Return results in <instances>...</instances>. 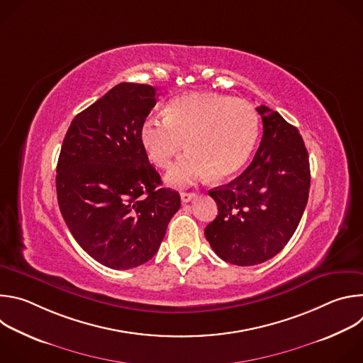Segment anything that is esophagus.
Returning a JSON list of instances; mask_svg holds the SVG:
<instances>
[{"mask_svg": "<svg viewBox=\"0 0 363 363\" xmlns=\"http://www.w3.org/2000/svg\"><path fill=\"white\" fill-rule=\"evenodd\" d=\"M195 196H196L195 192H181V201L182 202H189Z\"/></svg>", "mask_w": 363, "mask_h": 363, "instance_id": "esophagus-1", "label": "esophagus"}]
</instances>
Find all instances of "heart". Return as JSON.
Wrapping results in <instances>:
<instances>
[{
    "label": "heart",
    "mask_w": 363,
    "mask_h": 363,
    "mask_svg": "<svg viewBox=\"0 0 363 363\" xmlns=\"http://www.w3.org/2000/svg\"><path fill=\"white\" fill-rule=\"evenodd\" d=\"M167 116H147L139 130L150 162L168 168L185 149L189 153L169 169L167 182L185 186L211 174L224 181L242 169L254 150L260 121L245 100L217 93H186L169 101Z\"/></svg>",
    "instance_id": "b5f03b06"
}]
</instances>
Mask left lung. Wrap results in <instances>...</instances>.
Wrapping results in <instances>:
<instances>
[{
  "instance_id": "8db88e82",
  "label": "left lung",
  "mask_w": 363,
  "mask_h": 363,
  "mask_svg": "<svg viewBox=\"0 0 363 363\" xmlns=\"http://www.w3.org/2000/svg\"><path fill=\"white\" fill-rule=\"evenodd\" d=\"M263 138L250 167L234 181L208 194L218 206L205 227L216 254L235 266H255L279 254L304 213L308 153L297 128L267 106L257 108Z\"/></svg>"
}]
</instances>
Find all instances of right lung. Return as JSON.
<instances>
[{"instance_id": "obj_1", "label": "right lung", "mask_w": 363, "mask_h": 363, "mask_svg": "<svg viewBox=\"0 0 363 363\" xmlns=\"http://www.w3.org/2000/svg\"><path fill=\"white\" fill-rule=\"evenodd\" d=\"M155 105V87L116 84L73 119L62 145V216L79 245L109 269L149 262L181 206L140 143V125Z\"/></svg>"}]
</instances>
